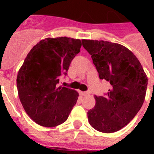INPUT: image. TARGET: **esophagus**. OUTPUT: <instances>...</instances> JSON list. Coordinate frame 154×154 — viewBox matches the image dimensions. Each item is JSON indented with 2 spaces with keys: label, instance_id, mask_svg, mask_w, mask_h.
Returning <instances> with one entry per match:
<instances>
[{
  "label": "esophagus",
  "instance_id": "34e87169",
  "mask_svg": "<svg viewBox=\"0 0 154 154\" xmlns=\"http://www.w3.org/2000/svg\"><path fill=\"white\" fill-rule=\"evenodd\" d=\"M79 93H80V94H81V95H82V96H86V95H89V92H82V91H80Z\"/></svg>",
  "mask_w": 154,
  "mask_h": 154
}]
</instances>
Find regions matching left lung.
Here are the masks:
<instances>
[{
    "instance_id": "1",
    "label": "left lung",
    "mask_w": 154,
    "mask_h": 154,
    "mask_svg": "<svg viewBox=\"0 0 154 154\" xmlns=\"http://www.w3.org/2000/svg\"><path fill=\"white\" fill-rule=\"evenodd\" d=\"M91 55L100 79L111 85L105 96H95L96 105L88 111L89 122L102 133H114L133 120L146 97L148 78L136 56L117 43L82 40Z\"/></svg>"
}]
</instances>
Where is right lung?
Wrapping results in <instances>:
<instances>
[{
  "label": "right lung",
  "mask_w": 154,
  "mask_h": 154,
  "mask_svg": "<svg viewBox=\"0 0 154 154\" xmlns=\"http://www.w3.org/2000/svg\"><path fill=\"white\" fill-rule=\"evenodd\" d=\"M81 47L79 39L45 38L25 57L17 77L18 95L26 113L37 124L44 127L62 124L76 105L78 93L57 85L61 75H67Z\"/></svg>",
  "instance_id": "1"
}]
</instances>
